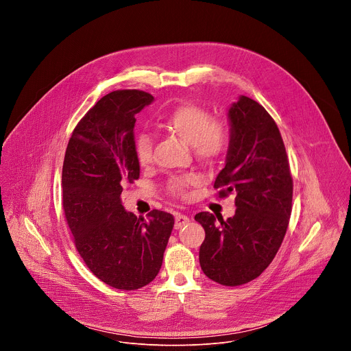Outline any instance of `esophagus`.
<instances>
[{"mask_svg": "<svg viewBox=\"0 0 351 351\" xmlns=\"http://www.w3.org/2000/svg\"><path fill=\"white\" fill-rule=\"evenodd\" d=\"M189 222H190V218L187 215L176 214V217H175V229H180L182 226L187 225Z\"/></svg>", "mask_w": 351, "mask_h": 351, "instance_id": "obj_1", "label": "esophagus"}]
</instances>
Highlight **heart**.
<instances>
[{
  "mask_svg": "<svg viewBox=\"0 0 351 351\" xmlns=\"http://www.w3.org/2000/svg\"><path fill=\"white\" fill-rule=\"evenodd\" d=\"M161 126L178 136L183 143L194 148L195 156L207 162L221 158L229 147L230 134L228 125L221 121H214L211 114L199 106L186 104L175 108L164 119ZM136 160L140 167H147L153 161V140L143 133L134 141ZM199 178L187 175L175 178L169 182V190L178 195H186L189 187L197 186Z\"/></svg>",
  "mask_w": 351,
  "mask_h": 351,
  "instance_id": "b5f03b06",
  "label": "heart"
}]
</instances>
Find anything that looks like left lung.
Segmentation results:
<instances>
[{
	"mask_svg": "<svg viewBox=\"0 0 351 351\" xmlns=\"http://www.w3.org/2000/svg\"><path fill=\"white\" fill-rule=\"evenodd\" d=\"M230 141L214 187L234 193L236 213L223 221L198 213L206 239L199 265L214 282L239 286L260 276L275 258L291 214L293 180L280 132L254 99L240 95L228 111Z\"/></svg>",
	"mask_w": 351,
	"mask_h": 351,
	"instance_id": "8db88e82",
	"label": "left lung"
}]
</instances>
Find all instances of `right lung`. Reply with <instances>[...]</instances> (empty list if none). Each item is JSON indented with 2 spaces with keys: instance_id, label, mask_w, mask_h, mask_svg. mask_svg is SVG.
Masks as SVG:
<instances>
[{
  "instance_id": "obj_1",
  "label": "right lung",
  "mask_w": 351,
  "mask_h": 351,
  "mask_svg": "<svg viewBox=\"0 0 351 351\" xmlns=\"http://www.w3.org/2000/svg\"><path fill=\"white\" fill-rule=\"evenodd\" d=\"M153 101L140 90L104 95L75 128L62 167V204L76 250L99 280L121 290L154 280L175 223L158 210L137 218L121 199L122 187L140 176L134 115Z\"/></svg>"
}]
</instances>
